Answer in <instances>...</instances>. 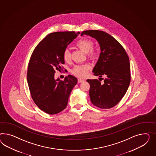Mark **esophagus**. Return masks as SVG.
I'll use <instances>...</instances> for the list:
<instances>
[{
	"label": "esophagus",
	"instance_id": "obj_1",
	"mask_svg": "<svg viewBox=\"0 0 156 156\" xmlns=\"http://www.w3.org/2000/svg\"><path fill=\"white\" fill-rule=\"evenodd\" d=\"M84 82V80L80 79V78H79V79L78 80V83H82V82Z\"/></svg>",
	"mask_w": 156,
	"mask_h": 156
}]
</instances>
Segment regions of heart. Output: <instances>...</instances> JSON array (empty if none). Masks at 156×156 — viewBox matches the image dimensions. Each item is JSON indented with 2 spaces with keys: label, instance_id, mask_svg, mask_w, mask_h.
<instances>
[{
  "label": "heart",
  "instance_id": "obj_1",
  "mask_svg": "<svg viewBox=\"0 0 156 156\" xmlns=\"http://www.w3.org/2000/svg\"><path fill=\"white\" fill-rule=\"evenodd\" d=\"M76 45L81 51L87 53L89 58H93L96 56L97 51L93 48L94 42L90 38L86 37L80 38L77 41ZM62 57L65 62H69L71 60V54L68 50L64 51ZM90 66L87 64L76 65L73 69L72 72L74 75L78 77L84 78L87 75Z\"/></svg>",
  "mask_w": 156,
  "mask_h": 156
}]
</instances>
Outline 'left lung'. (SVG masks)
<instances>
[{
    "instance_id": "1",
    "label": "left lung",
    "mask_w": 156,
    "mask_h": 156,
    "mask_svg": "<svg viewBox=\"0 0 156 156\" xmlns=\"http://www.w3.org/2000/svg\"><path fill=\"white\" fill-rule=\"evenodd\" d=\"M89 35L99 42L101 52L94 75L106 76L104 83L98 80H87L89 95L93 105L103 109L116 105L124 96L131 82L129 59L122 45L109 34L101 30L83 31L81 36Z\"/></svg>"
}]
</instances>
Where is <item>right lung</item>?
Instances as JSON below:
<instances>
[{
    "instance_id": "right-lung-1",
    "label": "right lung",
    "mask_w": 156,
    "mask_h": 156,
    "mask_svg": "<svg viewBox=\"0 0 156 156\" xmlns=\"http://www.w3.org/2000/svg\"><path fill=\"white\" fill-rule=\"evenodd\" d=\"M80 34L74 31L50 34L40 41L31 55L27 72L30 93L34 103L46 114L55 115L63 111L77 83L76 78L72 75L63 80H55V70H62L63 51Z\"/></svg>"
}]
</instances>
